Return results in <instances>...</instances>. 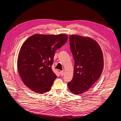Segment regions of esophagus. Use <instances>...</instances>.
<instances>
[{
  "label": "esophagus",
  "instance_id": "esophagus-1",
  "mask_svg": "<svg viewBox=\"0 0 121 121\" xmlns=\"http://www.w3.org/2000/svg\"><path fill=\"white\" fill-rule=\"evenodd\" d=\"M64 73H65L64 71H60V74L61 76H63L64 74Z\"/></svg>",
  "mask_w": 121,
  "mask_h": 121
}]
</instances>
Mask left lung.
Wrapping results in <instances>:
<instances>
[{"label": "left lung", "instance_id": "obj_1", "mask_svg": "<svg viewBox=\"0 0 121 121\" xmlns=\"http://www.w3.org/2000/svg\"><path fill=\"white\" fill-rule=\"evenodd\" d=\"M75 61L73 78L68 83L73 94L86 92L100 78L104 69V56L98 43L91 38L78 35L69 37Z\"/></svg>", "mask_w": 121, "mask_h": 121}]
</instances>
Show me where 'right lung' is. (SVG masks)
<instances>
[{
	"label": "right lung",
	"mask_w": 121,
	"mask_h": 121,
	"mask_svg": "<svg viewBox=\"0 0 121 121\" xmlns=\"http://www.w3.org/2000/svg\"><path fill=\"white\" fill-rule=\"evenodd\" d=\"M65 34H34L23 44L17 57L19 74L28 88L37 93L49 91L56 76L52 70L56 51L66 43Z\"/></svg>",
	"instance_id": "add662e5"
}]
</instances>
